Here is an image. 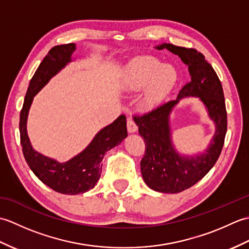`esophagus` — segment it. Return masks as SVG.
Wrapping results in <instances>:
<instances>
[{
    "label": "esophagus",
    "mask_w": 249,
    "mask_h": 249,
    "mask_svg": "<svg viewBox=\"0 0 249 249\" xmlns=\"http://www.w3.org/2000/svg\"><path fill=\"white\" fill-rule=\"evenodd\" d=\"M137 129H138V126L136 125L134 120L131 118H127V130L129 133H136Z\"/></svg>",
    "instance_id": "esophagus-1"
}]
</instances>
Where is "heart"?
<instances>
[{
  "label": "heart",
  "mask_w": 249,
  "mask_h": 249,
  "mask_svg": "<svg viewBox=\"0 0 249 249\" xmlns=\"http://www.w3.org/2000/svg\"><path fill=\"white\" fill-rule=\"evenodd\" d=\"M177 81V72L171 66L161 65L154 57H144L131 67L127 88L139 89L147 86L144 102L147 107H154L162 102Z\"/></svg>",
  "instance_id": "b5f03b06"
}]
</instances>
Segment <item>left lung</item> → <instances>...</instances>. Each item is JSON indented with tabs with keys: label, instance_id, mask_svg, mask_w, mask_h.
Wrapping results in <instances>:
<instances>
[{
	"label": "left lung",
	"instance_id": "8db88e82",
	"mask_svg": "<svg viewBox=\"0 0 249 249\" xmlns=\"http://www.w3.org/2000/svg\"><path fill=\"white\" fill-rule=\"evenodd\" d=\"M163 48L181 57L188 66L192 80L181 89L176 100L158 106L143 115H136L134 121L139 126V134L145 144L144 156L140 162L145 184L156 192L177 194L199 182L217 161L227 133V111L219 78L201 52L172 44L156 47L158 50ZM187 96L201 99L216 126L211 144L203 155L196 158L181 157L175 151L168 125L173 107L179 99Z\"/></svg>",
	"mask_w": 249,
	"mask_h": 249
}]
</instances>
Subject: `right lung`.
<instances>
[{
	"label": "right lung",
	"instance_id": "add662e5",
	"mask_svg": "<svg viewBox=\"0 0 249 249\" xmlns=\"http://www.w3.org/2000/svg\"><path fill=\"white\" fill-rule=\"evenodd\" d=\"M75 49V44L60 45L50 49L31 79L19 123L21 146L31 170L47 186L65 195L83 194L94 188L102 173L105 153L120 144L127 137L126 116L122 114L112 124L100 130L86 150L66 162H57L39 154L32 147L26 133V120L31 104L40 89L71 61Z\"/></svg>",
	"mask_w": 249,
	"mask_h": 249
}]
</instances>
